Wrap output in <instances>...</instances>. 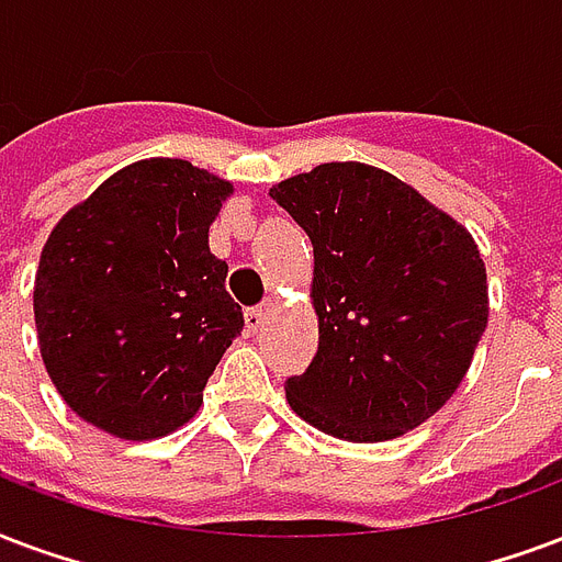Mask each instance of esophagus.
Returning a JSON list of instances; mask_svg holds the SVG:
<instances>
[{"mask_svg":"<svg viewBox=\"0 0 562 562\" xmlns=\"http://www.w3.org/2000/svg\"><path fill=\"white\" fill-rule=\"evenodd\" d=\"M276 311V305L272 302H263V305L257 307H248L246 311V328L248 331H257V328H263V323L269 319V314Z\"/></svg>","mask_w":562,"mask_h":562,"instance_id":"esophagus-1","label":"esophagus"}]
</instances>
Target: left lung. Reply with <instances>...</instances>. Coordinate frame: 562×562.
I'll use <instances>...</instances> for the list:
<instances>
[{
	"label": "left lung",
	"mask_w": 562,
	"mask_h": 562,
	"mask_svg": "<svg viewBox=\"0 0 562 562\" xmlns=\"http://www.w3.org/2000/svg\"><path fill=\"white\" fill-rule=\"evenodd\" d=\"M272 198L314 246L319 346L286 379L299 417L385 441L445 406L488 323L486 266L465 227L387 171L326 162Z\"/></svg>",
	"instance_id": "left-lung-1"
}]
</instances>
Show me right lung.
<instances>
[{"mask_svg": "<svg viewBox=\"0 0 562 562\" xmlns=\"http://www.w3.org/2000/svg\"><path fill=\"white\" fill-rule=\"evenodd\" d=\"M231 183L186 159L109 177L49 234L35 278L46 373L88 424L126 441L183 426L243 331L210 225Z\"/></svg>", "mask_w": 562, "mask_h": 562, "instance_id": "right-lung-1", "label": "right lung"}]
</instances>
